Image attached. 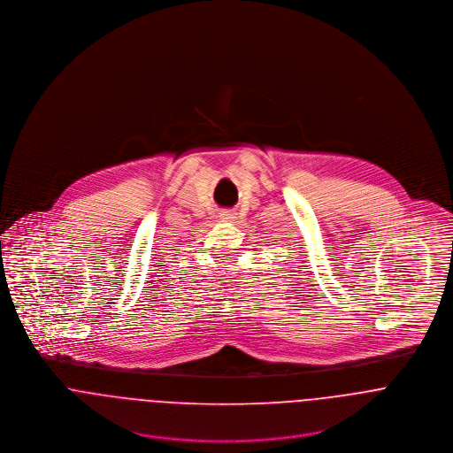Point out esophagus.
I'll return each instance as SVG.
<instances>
[{
  "label": "esophagus",
  "instance_id": "obj_1",
  "mask_svg": "<svg viewBox=\"0 0 453 453\" xmlns=\"http://www.w3.org/2000/svg\"><path fill=\"white\" fill-rule=\"evenodd\" d=\"M235 218H237V214L234 211L225 209L219 212V219H223V221H235Z\"/></svg>",
  "mask_w": 453,
  "mask_h": 453
}]
</instances>
